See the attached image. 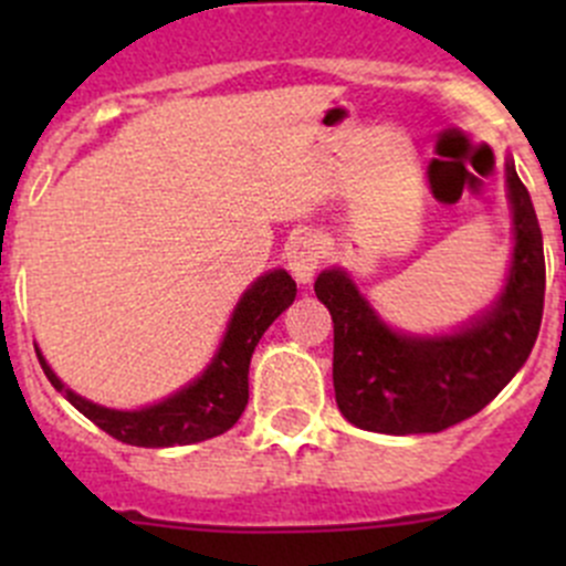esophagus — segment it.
<instances>
[{
    "mask_svg": "<svg viewBox=\"0 0 566 566\" xmlns=\"http://www.w3.org/2000/svg\"><path fill=\"white\" fill-rule=\"evenodd\" d=\"M319 262H323V251H319V243L315 238H298L287 249V268L298 284H310L315 279Z\"/></svg>",
    "mask_w": 566,
    "mask_h": 566,
    "instance_id": "34e87169",
    "label": "esophagus"
}]
</instances>
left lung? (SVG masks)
Segmentation results:
<instances>
[{"instance_id": "left-lung-1", "label": "left lung", "mask_w": 566, "mask_h": 566, "mask_svg": "<svg viewBox=\"0 0 566 566\" xmlns=\"http://www.w3.org/2000/svg\"><path fill=\"white\" fill-rule=\"evenodd\" d=\"M515 256L499 304L460 334L421 339L380 323L345 271H323L334 319V391L350 424L386 436L441 432L471 419L526 364L545 306V251L528 188L506 164Z\"/></svg>"}]
</instances>
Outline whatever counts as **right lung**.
Masks as SVG:
<instances>
[{"instance_id": "right-lung-1", "label": "right lung", "mask_w": 566, "mask_h": 566, "mask_svg": "<svg viewBox=\"0 0 566 566\" xmlns=\"http://www.w3.org/2000/svg\"><path fill=\"white\" fill-rule=\"evenodd\" d=\"M295 301V282L287 271H271L256 279L251 290L241 298L235 315L230 319L224 342L216 353L213 364L205 369L199 380L175 397L142 410H108L101 405L82 399L65 389L60 378L51 373L45 358L40 356L45 378L56 391L65 394L67 402L82 410L90 421L108 432L117 441L130 447H186V443L208 441L221 436L241 419L249 402V364L256 342L290 304Z\"/></svg>"}]
</instances>
